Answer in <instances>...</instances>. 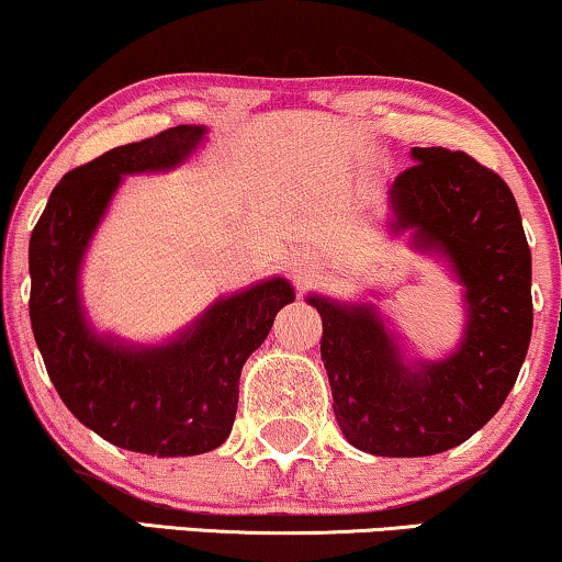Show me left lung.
Segmentation results:
<instances>
[{
  "mask_svg": "<svg viewBox=\"0 0 562 562\" xmlns=\"http://www.w3.org/2000/svg\"><path fill=\"white\" fill-rule=\"evenodd\" d=\"M392 183L390 229L439 252L464 286L468 325L441 361L407 363L374 304L310 294L319 356L348 443L376 457H431L498 413L531 338V252L512 188L464 151L415 147Z\"/></svg>",
  "mask_w": 562,
  "mask_h": 562,
  "instance_id": "left-lung-1",
  "label": "left lung"
}]
</instances>
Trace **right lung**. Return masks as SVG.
<instances>
[{
  "instance_id": "obj_1",
  "label": "right lung",
  "mask_w": 562,
  "mask_h": 562,
  "mask_svg": "<svg viewBox=\"0 0 562 562\" xmlns=\"http://www.w3.org/2000/svg\"><path fill=\"white\" fill-rule=\"evenodd\" d=\"M203 134L175 126L75 167L50 191L27 247L31 325L58 397L105 441L151 457H193L227 441L243 363L294 302L286 279L260 281L216 299L162 346L121 344L87 323L79 268L123 175L172 170Z\"/></svg>"
}]
</instances>
